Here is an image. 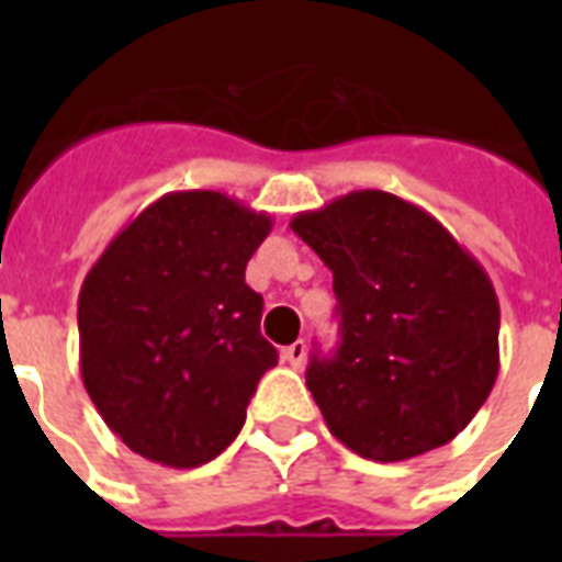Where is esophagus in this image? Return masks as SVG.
Segmentation results:
<instances>
[{
  "mask_svg": "<svg viewBox=\"0 0 562 562\" xmlns=\"http://www.w3.org/2000/svg\"><path fill=\"white\" fill-rule=\"evenodd\" d=\"M282 359L289 361L291 368H303V361H306V341L289 344V347L282 350Z\"/></svg>",
  "mask_w": 562,
  "mask_h": 562,
  "instance_id": "esophagus-1",
  "label": "esophagus"
}]
</instances>
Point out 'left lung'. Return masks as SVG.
I'll use <instances>...</instances> for the list:
<instances>
[{"mask_svg":"<svg viewBox=\"0 0 562 562\" xmlns=\"http://www.w3.org/2000/svg\"><path fill=\"white\" fill-rule=\"evenodd\" d=\"M333 271L341 347L306 387L347 449L379 463L449 443L498 375V297L481 262L417 203L382 189L297 212Z\"/></svg>","mask_w":562,"mask_h":562,"instance_id":"1","label":"left lung"}]
</instances>
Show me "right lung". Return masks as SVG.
<instances>
[{
  "instance_id": "right-lung-1",
  "label": "right lung",
  "mask_w": 562,
  "mask_h": 562,
  "mask_svg": "<svg viewBox=\"0 0 562 562\" xmlns=\"http://www.w3.org/2000/svg\"><path fill=\"white\" fill-rule=\"evenodd\" d=\"M273 221L212 189L162 194L83 277L81 379L110 431L145 461L192 470L245 426L277 350L245 282Z\"/></svg>"
}]
</instances>
